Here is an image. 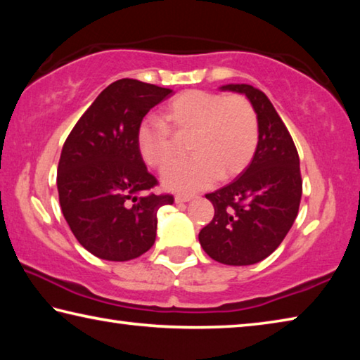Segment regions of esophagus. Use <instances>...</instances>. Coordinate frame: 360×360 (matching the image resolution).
Masks as SVG:
<instances>
[{
	"label": "esophagus",
	"mask_w": 360,
	"mask_h": 360,
	"mask_svg": "<svg viewBox=\"0 0 360 360\" xmlns=\"http://www.w3.org/2000/svg\"><path fill=\"white\" fill-rule=\"evenodd\" d=\"M192 198H193V195H176L174 202L176 203H187V202H191Z\"/></svg>",
	"instance_id": "esophagus-1"
}]
</instances>
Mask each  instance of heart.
I'll use <instances>...</instances> for the list:
<instances>
[{
  "label": "heart",
  "mask_w": 360,
  "mask_h": 360,
  "mask_svg": "<svg viewBox=\"0 0 360 360\" xmlns=\"http://www.w3.org/2000/svg\"><path fill=\"white\" fill-rule=\"evenodd\" d=\"M160 120H144L136 131L139 155L152 168H162L174 154L172 127L191 135L192 155L169 163L162 184L173 192H197L217 178L231 179L252 162L259 144V120L252 103L243 95L186 90L169 101Z\"/></svg>",
  "instance_id": "1"
}]
</instances>
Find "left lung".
Returning <instances> with one entry per match:
<instances>
[{"instance_id": "left-lung-1", "label": "left lung", "mask_w": 360, "mask_h": 360, "mask_svg": "<svg viewBox=\"0 0 360 360\" xmlns=\"http://www.w3.org/2000/svg\"><path fill=\"white\" fill-rule=\"evenodd\" d=\"M252 103L259 144L238 178L206 193L214 217L198 233L200 245L216 262L252 265L281 245L298 214L302 198L300 158L289 130L262 90L248 84L222 85Z\"/></svg>"}]
</instances>
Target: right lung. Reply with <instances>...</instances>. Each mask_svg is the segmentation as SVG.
<instances>
[{
    "mask_svg": "<svg viewBox=\"0 0 360 360\" xmlns=\"http://www.w3.org/2000/svg\"><path fill=\"white\" fill-rule=\"evenodd\" d=\"M172 89L119 79L103 90L66 138L58 162L62 212L76 240L105 260L125 262L149 251L157 235V211L173 195L157 186L139 155L136 131Z\"/></svg>",
    "mask_w": 360,
    "mask_h": 360,
    "instance_id": "right-lung-1",
    "label": "right lung"
}]
</instances>
